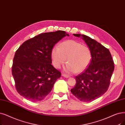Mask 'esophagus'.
<instances>
[{
    "mask_svg": "<svg viewBox=\"0 0 125 125\" xmlns=\"http://www.w3.org/2000/svg\"><path fill=\"white\" fill-rule=\"evenodd\" d=\"M62 75L63 76V77H64L66 78H69V77H70L69 75H67V74H64V73H63V74H62Z\"/></svg>",
    "mask_w": 125,
    "mask_h": 125,
    "instance_id": "34e87169",
    "label": "esophagus"
}]
</instances>
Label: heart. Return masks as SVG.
<instances>
[{
  "mask_svg": "<svg viewBox=\"0 0 125 125\" xmlns=\"http://www.w3.org/2000/svg\"><path fill=\"white\" fill-rule=\"evenodd\" d=\"M53 66L60 68L66 62L64 67L66 72L80 73L89 66L91 61L92 53L90 48L73 40L62 42L60 46H54L51 52Z\"/></svg>",
  "mask_w": 125,
  "mask_h": 125,
  "instance_id": "heart-1",
  "label": "heart"
}]
</instances>
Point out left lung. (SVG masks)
<instances>
[{
  "label": "left lung",
  "instance_id": "1",
  "mask_svg": "<svg viewBox=\"0 0 125 125\" xmlns=\"http://www.w3.org/2000/svg\"><path fill=\"white\" fill-rule=\"evenodd\" d=\"M73 35L85 42L91 51L92 59L85 71L75 77L77 83L70 91L79 100L89 102L107 91L115 69L114 62L109 50L100 43L84 35Z\"/></svg>",
  "mask_w": 125,
  "mask_h": 125
}]
</instances>
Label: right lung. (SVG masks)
I'll list each match as a JSON object with an SVG mask.
<instances>
[{"label": "right lung", "mask_w": 125, "mask_h": 125, "mask_svg": "<svg viewBox=\"0 0 125 125\" xmlns=\"http://www.w3.org/2000/svg\"><path fill=\"white\" fill-rule=\"evenodd\" d=\"M65 31L44 32L26 40L16 52L12 68L18 93L32 102L42 100L52 91L61 73L51 64L53 46Z\"/></svg>", "instance_id": "1"}]
</instances>
